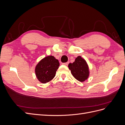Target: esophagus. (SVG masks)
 <instances>
[{
  "mask_svg": "<svg viewBox=\"0 0 125 125\" xmlns=\"http://www.w3.org/2000/svg\"><path fill=\"white\" fill-rule=\"evenodd\" d=\"M69 62H65V63H63L62 64L63 65H66V66H67L69 64Z\"/></svg>",
  "mask_w": 125,
  "mask_h": 125,
  "instance_id": "1",
  "label": "esophagus"
}]
</instances>
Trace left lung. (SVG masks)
<instances>
[{"instance_id": "8db88e82", "label": "left lung", "mask_w": 125, "mask_h": 125, "mask_svg": "<svg viewBox=\"0 0 125 125\" xmlns=\"http://www.w3.org/2000/svg\"><path fill=\"white\" fill-rule=\"evenodd\" d=\"M71 73L77 80L83 82L89 76V69L88 63L81 56H78L75 61L68 65Z\"/></svg>"}]
</instances>
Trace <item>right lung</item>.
<instances>
[{
    "label": "right lung",
    "instance_id": "add662e5",
    "mask_svg": "<svg viewBox=\"0 0 125 125\" xmlns=\"http://www.w3.org/2000/svg\"><path fill=\"white\" fill-rule=\"evenodd\" d=\"M59 66L58 59L54 56L45 57L36 66L35 72L37 79L42 83L50 82L55 77Z\"/></svg>",
    "mask_w": 125,
    "mask_h": 125
}]
</instances>
